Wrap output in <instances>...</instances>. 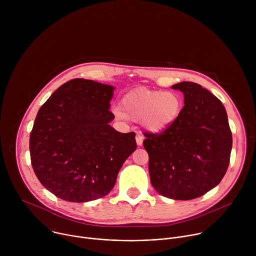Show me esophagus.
I'll list each match as a JSON object with an SVG mask.
<instances>
[{
	"label": "esophagus",
	"instance_id": "obj_1",
	"mask_svg": "<svg viewBox=\"0 0 256 256\" xmlns=\"http://www.w3.org/2000/svg\"><path fill=\"white\" fill-rule=\"evenodd\" d=\"M136 140L138 146H142V140H144V136L142 134H140V132H136Z\"/></svg>",
	"mask_w": 256,
	"mask_h": 256
}]
</instances>
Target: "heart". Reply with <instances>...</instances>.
Instances as JSON below:
<instances>
[{"label": "heart", "instance_id": "obj_1", "mask_svg": "<svg viewBox=\"0 0 256 256\" xmlns=\"http://www.w3.org/2000/svg\"><path fill=\"white\" fill-rule=\"evenodd\" d=\"M182 110V99L179 94L167 91L136 89L126 93L120 107L114 108L120 120L126 118L140 120V124L151 132H161L170 128Z\"/></svg>", "mask_w": 256, "mask_h": 256}]
</instances>
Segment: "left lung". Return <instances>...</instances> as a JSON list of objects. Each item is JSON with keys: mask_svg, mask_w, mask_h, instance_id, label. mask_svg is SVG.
I'll list each match as a JSON object with an SVG mask.
<instances>
[{"mask_svg": "<svg viewBox=\"0 0 256 256\" xmlns=\"http://www.w3.org/2000/svg\"><path fill=\"white\" fill-rule=\"evenodd\" d=\"M184 93L177 120L161 134H144L149 173L155 190L190 200L216 188L229 166L232 132L226 109L210 91L192 82L171 87Z\"/></svg>", "mask_w": 256, "mask_h": 256, "instance_id": "1", "label": "left lung"}]
</instances>
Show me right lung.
I'll list each match as a JSON object with an SVG mask.
<instances>
[{
	"label": "right lung",
	"mask_w": 256,
	"mask_h": 256,
	"mask_svg": "<svg viewBox=\"0 0 256 256\" xmlns=\"http://www.w3.org/2000/svg\"><path fill=\"white\" fill-rule=\"evenodd\" d=\"M114 87L92 80L62 84L40 107L29 140L32 168L56 196L86 202L114 188L124 161L136 149V134L109 122Z\"/></svg>",
	"instance_id": "1"
}]
</instances>
